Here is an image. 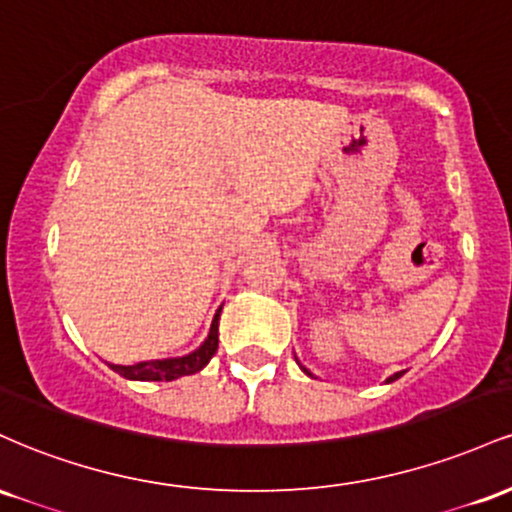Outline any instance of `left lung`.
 Here are the masks:
<instances>
[{"label":"left lung","instance_id":"1","mask_svg":"<svg viewBox=\"0 0 512 512\" xmlns=\"http://www.w3.org/2000/svg\"><path fill=\"white\" fill-rule=\"evenodd\" d=\"M305 370V368H303ZM305 373H308V370H305ZM310 375V373H308ZM397 378H402V373H395V375H392V378H387V383H392V380H397Z\"/></svg>","mask_w":512,"mask_h":512}]
</instances>
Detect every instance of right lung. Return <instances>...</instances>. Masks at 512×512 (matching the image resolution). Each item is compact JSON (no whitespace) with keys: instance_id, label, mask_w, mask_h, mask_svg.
I'll return each mask as SVG.
<instances>
[{"instance_id":"right-lung-1","label":"right lung","mask_w":512,"mask_h":512,"mask_svg":"<svg viewBox=\"0 0 512 512\" xmlns=\"http://www.w3.org/2000/svg\"><path fill=\"white\" fill-rule=\"evenodd\" d=\"M219 315H221V308L216 310L214 322H211L207 342L199 346L197 351H192V354L182 358H161V361L134 363V366H113V363H110V368H113L115 373H120L122 378H129V380H175L180 378V375L197 373V370L207 366L211 356H214L216 349H219Z\"/></svg>"}]
</instances>
